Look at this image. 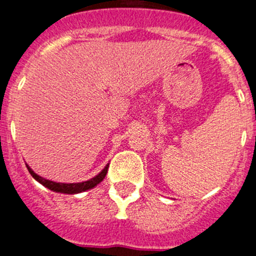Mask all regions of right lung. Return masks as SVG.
Masks as SVG:
<instances>
[{
  "instance_id": "add662e5",
  "label": "right lung",
  "mask_w": 256,
  "mask_h": 256,
  "mask_svg": "<svg viewBox=\"0 0 256 256\" xmlns=\"http://www.w3.org/2000/svg\"><path fill=\"white\" fill-rule=\"evenodd\" d=\"M108 166H106V168L103 169V170L100 172V173L98 174V176H96L94 178L90 179V180L82 182V183H70V184L56 183V182L48 180V179H44V178H42V176H37V174L34 173V172L32 170V169L30 168L28 166H27V169H28V172H30V173H31V176H34V178L36 179L37 182H40V183L43 184V186H44L46 188L50 189V190H53V192H57V193L76 194V193H80V192L88 190V189L94 188V186H97V184H100V182H102L103 179H104L106 174H107Z\"/></svg>"
}]
</instances>
